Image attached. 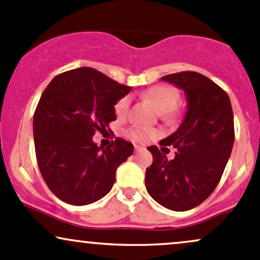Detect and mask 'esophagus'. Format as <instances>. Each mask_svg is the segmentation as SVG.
Segmentation results:
<instances>
[{
	"instance_id": "obj_1",
	"label": "esophagus",
	"mask_w": 260,
	"mask_h": 260,
	"mask_svg": "<svg viewBox=\"0 0 260 260\" xmlns=\"http://www.w3.org/2000/svg\"><path fill=\"white\" fill-rule=\"evenodd\" d=\"M145 149V148L143 147V145H135V150H136V152H141V150H144Z\"/></svg>"
}]
</instances>
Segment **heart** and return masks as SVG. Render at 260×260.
I'll use <instances>...</instances> for the list:
<instances>
[{
	"mask_svg": "<svg viewBox=\"0 0 260 260\" xmlns=\"http://www.w3.org/2000/svg\"><path fill=\"white\" fill-rule=\"evenodd\" d=\"M143 98L152 101L162 115L170 117L174 113V107L178 104L179 96L175 88L167 86V85H156V86L148 88L143 93ZM129 102V98H122L117 101L115 105V112L119 118L127 116ZM124 135L127 138L135 142H147L155 136V131L152 128L143 127V125H132L124 131Z\"/></svg>",
	"mask_w": 260,
	"mask_h": 260,
	"instance_id": "heart-1",
	"label": "heart"
}]
</instances>
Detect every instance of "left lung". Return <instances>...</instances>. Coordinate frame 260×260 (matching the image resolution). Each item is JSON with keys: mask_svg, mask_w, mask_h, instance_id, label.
<instances>
[{"mask_svg": "<svg viewBox=\"0 0 260 260\" xmlns=\"http://www.w3.org/2000/svg\"><path fill=\"white\" fill-rule=\"evenodd\" d=\"M185 92L187 110L180 127L160 145H174L169 160L156 145L145 172L148 193L165 209L187 211L205 201L221 180L235 142L230 98L217 84L195 71L162 76ZM162 150V148H161Z\"/></svg>", "mask_w": 260, "mask_h": 260, "instance_id": "left-lung-1", "label": "left lung"}]
</instances>
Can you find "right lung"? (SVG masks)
<instances>
[{"mask_svg":"<svg viewBox=\"0 0 260 260\" xmlns=\"http://www.w3.org/2000/svg\"><path fill=\"white\" fill-rule=\"evenodd\" d=\"M129 91L92 68H78L56 75L42 93L33 117L37 161L61 201L84 206L112 189L133 144L116 138L104 148L92 137L115 121V105Z\"/></svg>","mask_w":260,"mask_h":260,"instance_id":"right-lung-1","label":"right lung"}]
</instances>
